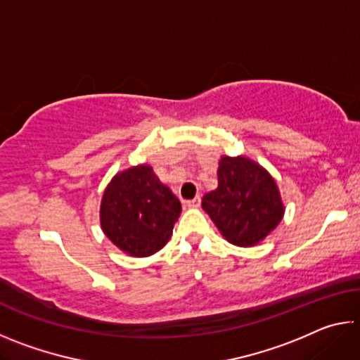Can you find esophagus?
Returning <instances> with one entry per match:
<instances>
[{"mask_svg":"<svg viewBox=\"0 0 360 360\" xmlns=\"http://www.w3.org/2000/svg\"><path fill=\"white\" fill-rule=\"evenodd\" d=\"M200 203H202L200 197H195L193 200H188V202H186V206H187V208H198Z\"/></svg>","mask_w":360,"mask_h":360,"instance_id":"1","label":"esophagus"}]
</instances>
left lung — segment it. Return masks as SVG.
<instances>
[{"label": "left lung", "instance_id": "left-lung-1", "mask_svg": "<svg viewBox=\"0 0 360 360\" xmlns=\"http://www.w3.org/2000/svg\"><path fill=\"white\" fill-rule=\"evenodd\" d=\"M202 208L224 238L241 248L259 245L284 217L276 181L245 155L221 157L217 188L205 195Z\"/></svg>", "mask_w": 360, "mask_h": 360}]
</instances>
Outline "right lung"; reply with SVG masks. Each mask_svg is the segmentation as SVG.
I'll use <instances>...</instances> for the list:
<instances>
[{
	"instance_id": "right-lung-1",
	"label": "right lung",
	"mask_w": 360,
	"mask_h": 360,
	"mask_svg": "<svg viewBox=\"0 0 360 360\" xmlns=\"http://www.w3.org/2000/svg\"><path fill=\"white\" fill-rule=\"evenodd\" d=\"M181 214V202L148 163L114 174L100 205L105 235L122 252L149 257L167 245Z\"/></svg>"
}]
</instances>
